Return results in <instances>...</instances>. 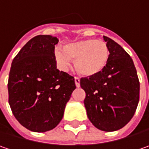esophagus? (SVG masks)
I'll use <instances>...</instances> for the list:
<instances>
[{
    "instance_id": "obj_1",
    "label": "esophagus",
    "mask_w": 149,
    "mask_h": 149,
    "mask_svg": "<svg viewBox=\"0 0 149 149\" xmlns=\"http://www.w3.org/2000/svg\"><path fill=\"white\" fill-rule=\"evenodd\" d=\"M75 80V84H76V87H80V79L78 78V77H75L74 78Z\"/></svg>"
}]
</instances>
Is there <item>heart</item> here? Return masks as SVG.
<instances>
[{"label": "heart", "mask_w": 149, "mask_h": 149, "mask_svg": "<svg viewBox=\"0 0 149 149\" xmlns=\"http://www.w3.org/2000/svg\"><path fill=\"white\" fill-rule=\"evenodd\" d=\"M109 48L101 40L87 39L67 44L63 51L56 49L54 56L59 68L67 71L74 60L76 71L84 77H94L104 69L109 59Z\"/></svg>", "instance_id": "heart-1"}]
</instances>
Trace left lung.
Segmentation results:
<instances>
[{"instance_id": "8db88e82", "label": "left lung", "mask_w": 149, "mask_h": 149, "mask_svg": "<svg viewBox=\"0 0 149 149\" xmlns=\"http://www.w3.org/2000/svg\"><path fill=\"white\" fill-rule=\"evenodd\" d=\"M109 48V59L100 73L81 77L86 93L87 117L97 128L113 132L132 119L139 101L140 84L133 59L119 44L103 36Z\"/></svg>"}]
</instances>
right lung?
Instances as JSON below:
<instances>
[{
    "label": "right lung",
    "mask_w": 149,
    "mask_h": 149,
    "mask_svg": "<svg viewBox=\"0 0 149 149\" xmlns=\"http://www.w3.org/2000/svg\"><path fill=\"white\" fill-rule=\"evenodd\" d=\"M56 37L31 38L13 59L8 79L9 104L26 128L44 133L58 125L76 88L74 77L56 69Z\"/></svg>",
    "instance_id": "1"
}]
</instances>
